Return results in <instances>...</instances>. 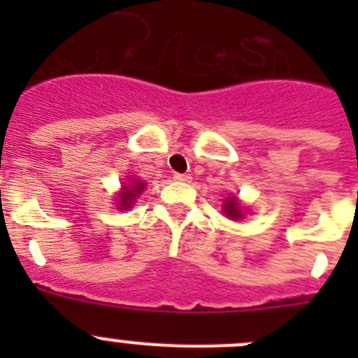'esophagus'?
Listing matches in <instances>:
<instances>
[{"mask_svg": "<svg viewBox=\"0 0 358 358\" xmlns=\"http://www.w3.org/2000/svg\"><path fill=\"white\" fill-rule=\"evenodd\" d=\"M173 179L181 182H188L192 177H189V173H173Z\"/></svg>", "mask_w": 358, "mask_h": 358, "instance_id": "34e87169", "label": "esophagus"}]
</instances>
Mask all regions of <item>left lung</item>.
Returning <instances> with one entry per match:
<instances>
[{
    "label": "left lung",
    "mask_w": 358,
    "mask_h": 358,
    "mask_svg": "<svg viewBox=\"0 0 358 358\" xmlns=\"http://www.w3.org/2000/svg\"><path fill=\"white\" fill-rule=\"evenodd\" d=\"M224 211H226V215H229L231 218H240V217H242V211H240L238 202H236L235 197L227 199V202H226V204H224Z\"/></svg>",
    "instance_id": "obj_1"
}]
</instances>
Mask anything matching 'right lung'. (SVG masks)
<instances>
[{
    "instance_id": "right-lung-1",
    "label": "right lung",
    "mask_w": 358,
    "mask_h": 358,
    "mask_svg": "<svg viewBox=\"0 0 358 358\" xmlns=\"http://www.w3.org/2000/svg\"><path fill=\"white\" fill-rule=\"evenodd\" d=\"M143 188H145V182H140V181H134L131 186H129V188H123V192L120 194V199H118L120 208H122V210H127V208H131L132 202H134V199L138 197L141 192H143Z\"/></svg>"
}]
</instances>
